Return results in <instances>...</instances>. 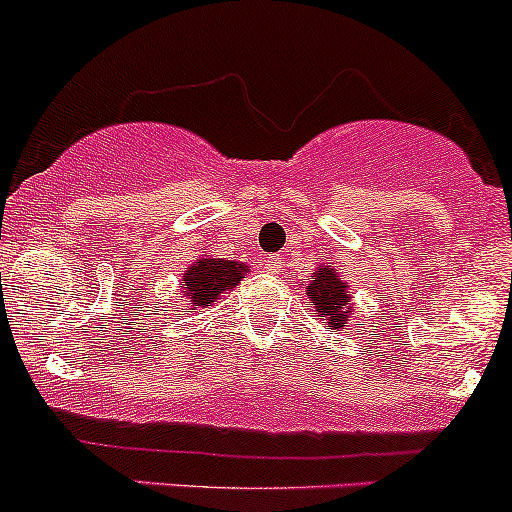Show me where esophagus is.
<instances>
[{"label": "esophagus", "mask_w": 512, "mask_h": 512, "mask_svg": "<svg viewBox=\"0 0 512 512\" xmlns=\"http://www.w3.org/2000/svg\"><path fill=\"white\" fill-rule=\"evenodd\" d=\"M265 270L272 272V275H280V270H282V257H280V255L267 257V260H265Z\"/></svg>", "instance_id": "1"}]
</instances>
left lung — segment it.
<instances>
[{"mask_svg":"<svg viewBox=\"0 0 512 512\" xmlns=\"http://www.w3.org/2000/svg\"><path fill=\"white\" fill-rule=\"evenodd\" d=\"M307 297L317 304V307H314V314H317V317H327V322L332 324L337 332H342V329L347 327V285L334 275L332 267H319V270L314 272L307 287Z\"/></svg>","mask_w":512,"mask_h":512,"instance_id":"obj_1","label":"left lung"}]
</instances>
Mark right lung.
<instances>
[{"mask_svg": "<svg viewBox=\"0 0 512 512\" xmlns=\"http://www.w3.org/2000/svg\"><path fill=\"white\" fill-rule=\"evenodd\" d=\"M245 265H235L230 260H215V257H205V260L195 262L193 267L185 270V297H190V302L195 307H210V302L225 294L227 289L240 285L242 272Z\"/></svg>", "mask_w": 512, "mask_h": 512, "instance_id": "obj_1", "label": "right lung"}]
</instances>
